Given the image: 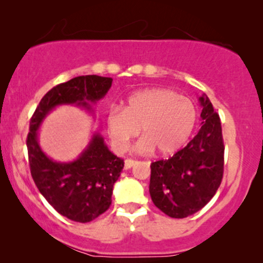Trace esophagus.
<instances>
[{
    "instance_id": "1",
    "label": "esophagus",
    "mask_w": 263,
    "mask_h": 263,
    "mask_svg": "<svg viewBox=\"0 0 263 263\" xmlns=\"http://www.w3.org/2000/svg\"><path fill=\"white\" fill-rule=\"evenodd\" d=\"M136 161L134 159H125V170H129L131 167H134Z\"/></svg>"
}]
</instances>
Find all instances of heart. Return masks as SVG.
<instances>
[{
  "label": "heart",
  "mask_w": 263,
  "mask_h": 263,
  "mask_svg": "<svg viewBox=\"0 0 263 263\" xmlns=\"http://www.w3.org/2000/svg\"><path fill=\"white\" fill-rule=\"evenodd\" d=\"M197 121V106L190 99L173 90L152 87L131 93L123 108L111 107L106 129L117 152H125L141 128L143 137L137 143L141 153L156 151L158 156H171L188 142Z\"/></svg>",
  "instance_id": "b5f03b06"
}]
</instances>
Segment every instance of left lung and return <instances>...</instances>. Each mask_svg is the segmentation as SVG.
<instances>
[{"mask_svg": "<svg viewBox=\"0 0 263 263\" xmlns=\"http://www.w3.org/2000/svg\"><path fill=\"white\" fill-rule=\"evenodd\" d=\"M201 127L170 159L151 164L149 194L165 215L183 219L204 208L215 195L224 172V142L219 115L206 95L199 98Z\"/></svg>", "mask_w": 263, "mask_h": 263, "instance_id": "1", "label": "left lung"}]
</instances>
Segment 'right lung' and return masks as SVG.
Instances as JSON below:
<instances>
[{
	"label": "right lung",
	"instance_id": "right-lung-1",
	"mask_svg": "<svg viewBox=\"0 0 263 263\" xmlns=\"http://www.w3.org/2000/svg\"><path fill=\"white\" fill-rule=\"evenodd\" d=\"M111 84V78L98 75L59 84L45 93L31 119L27 148L33 180L54 209L77 222L91 221L110 208L123 159L115 156L104 137L95 132L77 159L57 162L41 148L38 131L45 117L62 105H75L92 114V105L106 95Z\"/></svg>",
	"mask_w": 263,
	"mask_h": 263
}]
</instances>
